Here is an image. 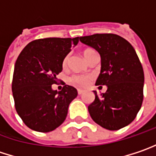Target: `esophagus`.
Segmentation results:
<instances>
[{
  "mask_svg": "<svg viewBox=\"0 0 156 156\" xmlns=\"http://www.w3.org/2000/svg\"><path fill=\"white\" fill-rule=\"evenodd\" d=\"M85 93V91L84 90H82V89H78V94L79 95H81V94H83Z\"/></svg>",
  "mask_w": 156,
  "mask_h": 156,
  "instance_id": "1",
  "label": "esophagus"
}]
</instances>
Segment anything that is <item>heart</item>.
I'll return each instance as SVG.
<instances>
[{
	"instance_id": "b5f03b06",
	"label": "heart",
	"mask_w": 156,
	"mask_h": 156,
	"mask_svg": "<svg viewBox=\"0 0 156 156\" xmlns=\"http://www.w3.org/2000/svg\"><path fill=\"white\" fill-rule=\"evenodd\" d=\"M90 51L92 50L85 51L84 55L86 56L87 53ZM68 62H69V55H66L62 61V66L64 68L68 65ZM92 79H93V75H91V74H76V75H73L72 77H70L69 82L71 84H73L74 86H77V87H86L91 82Z\"/></svg>"
}]
</instances>
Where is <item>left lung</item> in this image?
I'll use <instances>...</instances> for the list:
<instances>
[{"label": "left lung", "mask_w": 156, "mask_h": 156, "mask_svg": "<svg viewBox=\"0 0 156 156\" xmlns=\"http://www.w3.org/2000/svg\"><path fill=\"white\" fill-rule=\"evenodd\" d=\"M101 56V72L95 85L107 86L105 94H95L88 106L92 119L101 127L116 131L130 124L143 101L144 71L133 47L112 33L79 38Z\"/></svg>", "instance_id": "1"}]
</instances>
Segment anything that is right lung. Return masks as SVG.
Here are the masks:
<instances>
[{"mask_svg":"<svg viewBox=\"0 0 156 156\" xmlns=\"http://www.w3.org/2000/svg\"><path fill=\"white\" fill-rule=\"evenodd\" d=\"M78 43V37L36 40L25 46L16 61L12 80L16 110L33 131L52 132L64 122L78 91L66 85L57 92L52 85L62 70L63 58Z\"/></svg>","mask_w":156,"mask_h":156,"instance_id":"obj_1","label":"right lung"}]
</instances>
